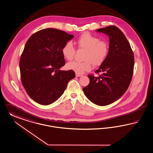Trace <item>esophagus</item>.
I'll list each match as a JSON object with an SVG mask.
<instances>
[{
    "label": "esophagus",
    "instance_id": "1",
    "mask_svg": "<svg viewBox=\"0 0 153 153\" xmlns=\"http://www.w3.org/2000/svg\"><path fill=\"white\" fill-rule=\"evenodd\" d=\"M75 75H76V77H80V76H82V75H81V74H77V73H76Z\"/></svg>",
    "mask_w": 153,
    "mask_h": 153
}]
</instances>
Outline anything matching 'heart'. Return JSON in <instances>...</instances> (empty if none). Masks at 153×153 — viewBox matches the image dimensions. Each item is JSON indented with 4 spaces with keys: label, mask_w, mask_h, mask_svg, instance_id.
<instances>
[{
    "label": "heart",
    "mask_w": 153,
    "mask_h": 153,
    "mask_svg": "<svg viewBox=\"0 0 153 153\" xmlns=\"http://www.w3.org/2000/svg\"><path fill=\"white\" fill-rule=\"evenodd\" d=\"M79 48L86 50L83 62L74 61L67 65V68L77 74H83L91 69V64L94 65H101L108 56V44L89 33H85L75 41ZM63 57L68 60H71L75 53V48L71 41H67L62 48Z\"/></svg>",
    "instance_id": "1"
}]
</instances>
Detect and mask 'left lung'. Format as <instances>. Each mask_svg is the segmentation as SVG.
Wrapping results in <instances>:
<instances>
[{
  "label": "left lung",
  "instance_id": "8db88e82",
  "mask_svg": "<svg viewBox=\"0 0 153 153\" xmlns=\"http://www.w3.org/2000/svg\"><path fill=\"white\" fill-rule=\"evenodd\" d=\"M109 38L108 56L96 73L98 77L88 75L90 83L83 88L88 100L94 104L105 106L117 101L128 88L132 79L134 56L124 33L115 26L96 30Z\"/></svg>",
  "mask_w": 153,
  "mask_h": 153
}]
</instances>
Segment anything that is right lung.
I'll return each mask as SVG.
<instances>
[{
    "label": "right lung",
    "instance_id": "1",
    "mask_svg": "<svg viewBox=\"0 0 153 153\" xmlns=\"http://www.w3.org/2000/svg\"><path fill=\"white\" fill-rule=\"evenodd\" d=\"M74 36L47 28L34 33L26 42L19 61L22 83L35 102L48 105L55 102L75 77L73 70L61 71L65 62L62 53Z\"/></svg>",
    "mask_w": 153,
    "mask_h": 153
}]
</instances>
